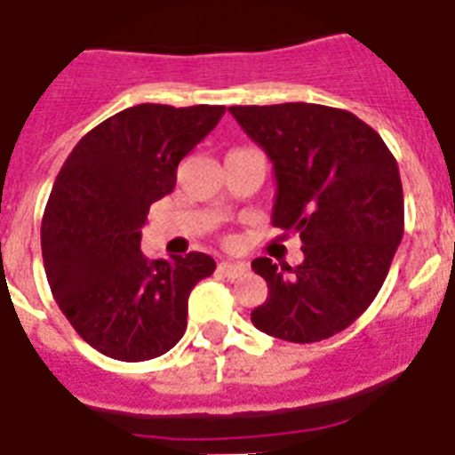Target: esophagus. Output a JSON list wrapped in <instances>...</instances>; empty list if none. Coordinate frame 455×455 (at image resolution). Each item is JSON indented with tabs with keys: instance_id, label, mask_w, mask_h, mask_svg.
Wrapping results in <instances>:
<instances>
[{
	"instance_id": "1",
	"label": "esophagus",
	"mask_w": 455,
	"mask_h": 455,
	"mask_svg": "<svg viewBox=\"0 0 455 455\" xmlns=\"http://www.w3.org/2000/svg\"><path fill=\"white\" fill-rule=\"evenodd\" d=\"M219 272L228 279H236V276H242L246 272V265L243 262H230V260H223L219 262Z\"/></svg>"
}]
</instances>
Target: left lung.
Returning a JSON list of instances; mask_svg holds the SVG:
<instances>
[{
    "instance_id": "1",
    "label": "left lung",
    "mask_w": 455,
    "mask_h": 455,
    "mask_svg": "<svg viewBox=\"0 0 455 455\" xmlns=\"http://www.w3.org/2000/svg\"><path fill=\"white\" fill-rule=\"evenodd\" d=\"M230 114L272 160V225L298 232L304 253L295 269H279L269 258L251 262L269 288L251 321L295 344L328 339L377 298L403 242L395 157L384 139L344 108L288 101L230 107Z\"/></svg>"
}]
</instances>
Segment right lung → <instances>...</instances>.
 Listing matches in <instances>:
<instances>
[{"label": "right lung", "instance_id": "right-lung-1", "mask_svg": "<svg viewBox=\"0 0 455 455\" xmlns=\"http://www.w3.org/2000/svg\"><path fill=\"white\" fill-rule=\"evenodd\" d=\"M225 107L139 104L85 134L52 183L41 253L52 298L90 347L141 363L176 347L188 295L216 269L212 255L148 260L141 228L176 186L179 163L219 125Z\"/></svg>", "mask_w": 455, "mask_h": 455}]
</instances>
